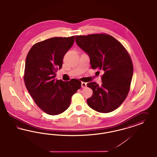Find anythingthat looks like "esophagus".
Masks as SVG:
<instances>
[{
	"mask_svg": "<svg viewBox=\"0 0 157 157\" xmlns=\"http://www.w3.org/2000/svg\"><path fill=\"white\" fill-rule=\"evenodd\" d=\"M81 86H82V88H85V87H86V83H85V82H82L81 83Z\"/></svg>",
	"mask_w": 157,
	"mask_h": 157,
	"instance_id": "1",
	"label": "esophagus"
}]
</instances>
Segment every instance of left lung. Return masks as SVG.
<instances>
[{"label": "left lung", "instance_id": "obj_1", "mask_svg": "<svg viewBox=\"0 0 157 157\" xmlns=\"http://www.w3.org/2000/svg\"><path fill=\"white\" fill-rule=\"evenodd\" d=\"M75 41L89 56L92 69L104 72L101 86L95 82L87 83L93 91L88 105L100 113L115 110L126 99L133 76L128 52L116 38L105 34L76 36Z\"/></svg>", "mask_w": 157, "mask_h": 157}]
</instances>
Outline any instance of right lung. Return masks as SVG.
Segmentation results:
<instances>
[{
	"instance_id": "add662e5",
	"label": "right lung",
	"mask_w": 157,
	"mask_h": 157,
	"mask_svg": "<svg viewBox=\"0 0 157 157\" xmlns=\"http://www.w3.org/2000/svg\"><path fill=\"white\" fill-rule=\"evenodd\" d=\"M75 36L53 37L32 47L25 60L24 82L38 107L49 115H57L68 109L72 96L81 88L76 79H56L65 54L73 46Z\"/></svg>"
}]
</instances>
